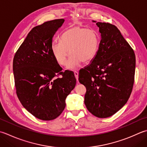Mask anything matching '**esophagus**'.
Segmentation results:
<instances>
[{"label":"esophagus","mask_w":147,"mask_h":147,"mask_svg":"<svg viewBox=\"0 0 147 147\" xmlns=\"http://www.w3.org/2000/svg\"><path fill=\"white\" fill-rule=\"evenodd\" d=\"M74 76H75L76 80L78 81V73L77 71H74Z\"/></svg>","instance_id":"obj_1"}]
</instances>
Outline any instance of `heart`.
Masks as SVG:
<instances>
[{
    "mask_svg": "<svg viewBox=\"0 0 147 147\" xmlns=\"http://www.w3.org/2000/svg\"><path fill=\"white\" fill-rule=\"evenodd\" d=\"M98 48L99 37L96 32L74 27L62 34L61 42H53L51 51L57 62L62 66L66 64L70 53L67 68L74 69L82 62H90L96 56Z\"/></svg>",
    "mask_w": 147,
    "mask_h": 147,
    "instance_id": "obj_1",
    "label": "heart"
}]
</instances>
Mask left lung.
Returning <instances> with one entry per match:
<instances>
[{"label":"left lung","instance_id":"left-lung-1","mask_svg":"<svg viewBox=\"0 0 147 147\" xmlns=\"http://www.w3.org/2000/svg\"><path fill=\"white\" fill-rule=\"evenodd\" d=\"M96 25L101 36L98 51L90 65L80 71L78 80L87 89V110L97 117L107 118L120 110L131 96L136 57L116 26Z\"/></svg>","mask_w":147,"mask_h":147}]
</instances>
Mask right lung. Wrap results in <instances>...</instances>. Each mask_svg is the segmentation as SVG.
<instances>
[{
    "mask_svg": "<svg viewBox=\"0 0 147 147\" xmlns=\"http://www.w3.org/2000/svg\"><path fill=\"white\" fill-rule=\"evenodd\" d=\"M64 22L57 19L34 27L13 59L18 99L28 112L42 120H53L62 113L66 97L76 83L73 71H62L51 51L53 37Z\"/></svg>",
    "mask_w": 147,
    "mask_h": 147,
    "instance_id": "obj_1",
    "label": "right lung"
}]
</instances>
